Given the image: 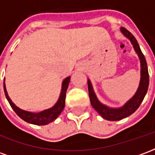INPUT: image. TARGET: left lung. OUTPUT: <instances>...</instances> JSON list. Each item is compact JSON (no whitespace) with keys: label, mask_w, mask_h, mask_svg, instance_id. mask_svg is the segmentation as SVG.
Masks as SVG:
<instances>
[{"label":"left lung","mask_w":155,"mask_h":155,"mask_svg":"<svg viewBox=\"0 0 155 155\" xmlns=\"http://www.w3.org/2000/svg\"><path fill=\"white\" fill-rule=\"evenodd\" d=\"M120 30L127 38L130 39L131 43L133 44L134 50L138 53V55L140 59L141 79H140V86H139V89H138L135 94L134 95V97L131 100H130L126 104L124 105L123 107L120 108V109H111V108H109L104 104H102L100 101H98L94 93L91 81H88L89 96H90V100H91V105L104 119L111 120V121H116V120H120L124 118H126L130 114H133L134 112L140 107V104L142 103L143 98L147 93L148 87H149V82H150V76H149L146 60H145L144 55L140 50V45L138 44L136 39L124 27H121Z\"/></svg>","instance_id":"left-lung-1"}]
</instances>
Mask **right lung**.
Masks as SVG:
<instances>
[{
    "mask_svg": "<svg viewBox=\"0 0 155 155\" xmlns=\"http://www.w3.org/2000/svg\"><path fill=\"white\" fill-rule=\"evenodd\" d=\"M69 83H70V77L66 78L65 80H64L63 83H62L61 95H60V98L58 100L57 103L54 104V107L49 109V110H46L42 111V112H40V113L28 112V111L21 110L20 108L15 106V104L11 101V99L8 96V94L6 92V89H5V82H4V91H5V97L7 99L9 104H11L12 109L14 110V111L20 118H21L22 120H25V122H28L30 124H36V125H45V124L51 123L53 120H55L60 115L61 111L63 110V109L64 108L65 93H66V91H67Z\"/></svg>",
    "mask_w": 155,
    "mask_h": 155,
    "instance_id": "obj_1",
    "label": "right lung"
}]
</instances>
